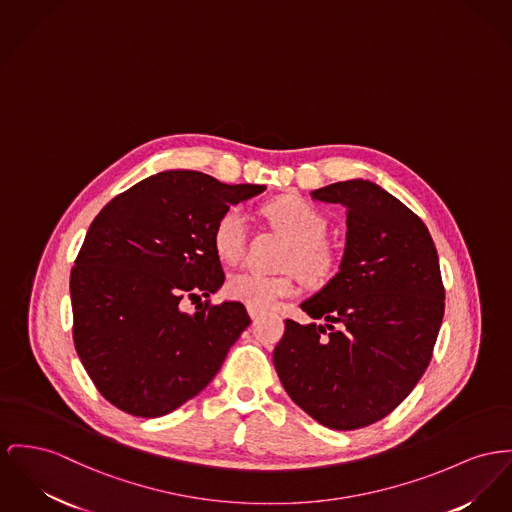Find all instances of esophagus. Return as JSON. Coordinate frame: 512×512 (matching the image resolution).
Instances as JSON below:
<instances>
[{
	"label": "esophagus",
	"instance_id": "1",
	"mask_svg": "<svg viewBox=\"0 0 512 512\" xmlns=\"http://www.w3.org/2000/svg\"><path fill=\"white\" fill-rule=\"evenodd\" d=\"M248 314H250V318L256 322L258 320V310H254V308H248Z\"/></svg>",
	"mask_w": 512,
	"mask_h": 512
}]
</instances>
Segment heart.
<instances>
[{
  "label": "heart",
  "mask_w": 512,
  "mask_h": 512,
  "mask_svg": "<svg viewBox=\"0 0 512 512\" xmlns=\"http://www.w3.org/2000/svg\"><path fill=\"white\" fill-rule=\"evenodd\" d=\"M264 217L273 229L291 239L283 266L297 270L307 281L318 283L334 272V250L322 239L328 229L326 215L301 196H283L262 207ZM213 248L223 262H237L244 254L248 240V217L240 207L225 209L213 227ZM295 275H262L242 270L225 283V293L258 312L270 310L279 299L295 293Z\"/></svg>",
  "instance_id": "1"
}]
</instances>
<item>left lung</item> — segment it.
<instances>
[{
    "label": "left lung",
    "mask_w": 512,
    "mask_h": 512,
    "mask_svg": "<svg viewBox=\"0 0 512 512\" xmlns=\"http://www.w3.org/2000/svg\"><path fill=\"white\" fill-rule=\"evenodd\" d=\"M345 207L338 273L285 320L273 365L289 398L328 429L367 427L425 373L444 314L439 254L423 221L371 180L310 192Z\"/></svg>",
    "instance_id": "left-lung-1"
}]
</instances>
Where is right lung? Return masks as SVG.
Masks as SVG:
<instances>
[{
	"instance_id": "1",
	"label": "right lung",
	"mask_w": 512,
	"mask_h": 512,
	"mask_svg": "<svg viewBox=\"0 0 512 512\" xmlns=\"http://www.w3.org/2000/svg\"><path fill=\"white\" fill-rule=\"evenodd\" d=\"M266 186L163 171L116 196L91 223L69 277L73 341L104 398L136 417L167 415L200 394L250 324L239 301L194 312L225 275L213 227Z\"/></svg>"
}]
</instances>
